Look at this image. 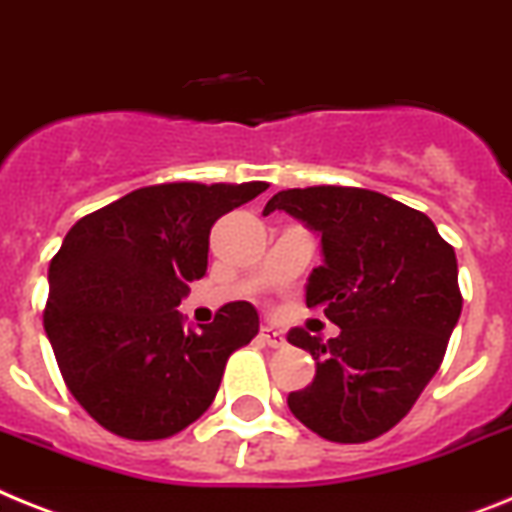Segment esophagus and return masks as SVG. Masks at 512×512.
<instances>
[{"instance_id": "1", "label": "esophagus", "mask_w": 512, "mask_h": 512, "mask_svg": "<svg viewBox=\"0 0 512 512\" xmlns=\"http://www.w3.org/2000/svg\"><path fill=\"white\" fill-rule=\"evenodd\" d=\"M260 341L268 343L270 349H281L283 343H286V336H283L281 330L273 328V325H263L260 328Z\"/></svg>"}]
</instances>
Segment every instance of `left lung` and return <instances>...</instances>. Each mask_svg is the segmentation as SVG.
<instances>
[{"label":"left lung","mask_w":512,"mask_h":512,"mask_svg":"<svg viewBox=\"0 0 512 512\" xmlns=\"http://www.w3.org/2000/svg\"><path fill=\"white\" fill-rule=\"evenodd\" d=\"M273 210L320 231L325 263L309 276L307 307L341 328L328 343L289 330L317 362L315 380L289 393L291 414L330 442L375 440L440 369L463 307L455 249L422 210L362 187L283 190L265 216Z\"/></svg>","instance_id":"obj_1"}]
</instances>
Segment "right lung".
<instances>
[{"mask_svg":"<svg viewBox=\"0 0 512 512\" xmlns=\"http://www.w3.org/2000/svg\"><path fill=\"white\" fill-rule=\"evenodd\" d=\"M265 182H166L83 216L49 265L44 328L64 385L103 429L150 442L179 435L216 398L223 369L260 330L229 302L200 333L179 304L208 270L213 223Z\"/></svg>","mask_w":512,"mask_h":512,"instance_id":"add662e5","label":"right lung"}]
</instances>
